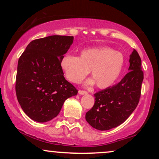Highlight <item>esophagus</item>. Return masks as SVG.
I'll return each instance as SVG.
<instances>
[{"instance_id": "34e87169", "label": "esophagus", "mask_w": 159, "mask_h": 159, "mask_svg": "<svg viewBox=\"0 0 159 159\" xmlns=\"http://www.w3.org/2000/svg\"><path fill=\"white\" fill-rule=\"evenodd\" d=\"M78 93H79L80 95H84V94H87V91H85V90H78Z\"/></svg>"}]
</instances>
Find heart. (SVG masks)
Segmentation results:
<instances>
[{
  "mask_svg": "<svg viewBox=\"0 0 159 159\" xmlns=\"http://www.w3.org/2000/svg\"><path fill=\"white\" fill-rule=\"evenodd\" d=\"M125 63L122 53L114 49L103 47L82 51L77 56L66 54L62 57L61 66L67 79L72 83H79L91 71L93 79L87 81L99 88H108L114 85L121 75Z\"/></svg>",
  "mask_w": 159,
  "mask_h": 159,
  "instance_id": "obj_1",
  "label": "heart"
}]
</instances>
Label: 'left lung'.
Wrapping results in <instances>:
<instances>
[{"label":"left lung","mask_w":159,"mask_h":159,"mask_svg":"<svg viewBox=\"0 0 159 159\" xmlns=\"http://www.w3.org/2000/svg\"><path fill=\"white\" fill-rule=\"evenodd\" d=\"M129 63V72L119 83L94 94V105L85 116L94 129L105 131L118 126L138 106L143 72L141 59L135 49L130 55Z\"/></svg>","instance_id":"left-lung-1"}]
</instances>
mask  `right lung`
I'll list each match as a JSON object with an SVG mask.
<instances>
[{"label":"right lung","mask_w":159,"mask_h":159,"mask_svg":"<svg viewBox=\"0 0 159 159\" xmlns=\"http://www.w3.org/2000/svg\"><path fill=\"white\" fill-rule=\"evenodd\" d=\"M73 39L54 35L34 39L19 57L16 96L24 112L34 121L45 123L56 117L66 99L78 93L61 66Z\"/></svg>","instance_id":"add662e5"}]
</instances>
